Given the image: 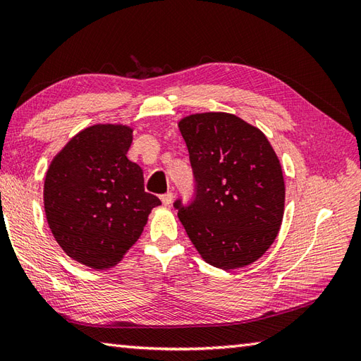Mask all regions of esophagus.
I'll use <instances>...</instances> for the list:
<instances>
[{"instance_id": "34e87169", "label": "esophagus", "mask_w": 361, "mask_h": 361, "mask_svg": "<svg viewBox=\"0 0 361 361\" xmlns=\"http://www.w3.org/2000/svg\"><path fill=\"white\" fill-rule=\"evenodd\" d=\"M159 198H161V202H163L164 206H169V204L172 203V200H173V194L172 192H166V194L161 195Z\"/></svg>"}]
</instances>
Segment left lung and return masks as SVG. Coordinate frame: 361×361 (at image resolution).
Wrapping results in <instances>:
<instances>
[{"label": "left lung", "mask_w": 361, "mask_h": 361, "mask_svg": "<svg viewBox=\"0 0 361 361\" xmlns=\"http://www.w3.org/2000/svg\"><path fill=\"white\" fill-rule=\"evenodd\" d=\"M194 195L173 206L190 242L212 267L250 265L279 233L286 202L282 169L265 135L228 113L180 121Z\"/></svg>", "instance_id": "left-lung-1"}]
</instances>
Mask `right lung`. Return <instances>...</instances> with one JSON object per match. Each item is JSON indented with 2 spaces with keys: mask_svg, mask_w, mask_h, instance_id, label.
<instances>
[{
  "mask_svg": "<svg viewBox=\"0 0 361 361\" xmlns=\"http://www.w3.org/2000/svg\"><path fill=\"white\" fill-rule=\"evenodd\" d=\"M132 128L93 126L52 159L44 180L48 225L71 259L105 270L140 239L159 198L144 190L142 169L127 158Z\"/></svg>",
  "mask_w": 361,
  "mask_h": 361,
  "instance_id": "right-lung-1",
  "label": "right lung"
}]
</instances>
